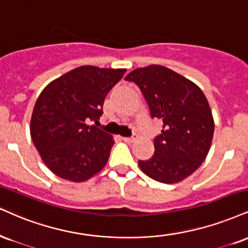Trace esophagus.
<instances>
[{
  "label": "esophagus",
  "instance_id": "obj_1",
  "mask_svg": "<svg viewBox=\"0 0 248 248\" xmlns=\"http://www.w3.org/2000/svg\"><path fill=\"white\" fill-rule=\"evenodd\" d=\"M122 140H124V142L132 143V142H134L136 140V136L135 137H134V136H132V137H122Z\"/></svg>",
  "mask_w": 248,
  "mask_h": 248
}]
</instances>
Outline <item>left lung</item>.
Listing matches in <instances>:
<instances>
[{
  "mask_svg": "<svg viewBox=\"0 0 248 248\" xmlns=\"http://www.w3.org/2000/svg\"><path fill=\"white\" fill-rule=\"evenodd\" d=\"M126 80L134 82L147 101L153 119L163 121L155 137V154L139 160L148 177L163 184L184 180L207 157L214 136V119L201 89L163 65L133 70Z\"/></svg>",
  "mask_w": 248,
  "mask_h": 248,
  "instance_id": "1",
  "label": "left lung"
}]
</instances>
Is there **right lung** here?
Segmentation results:
<instances>
[{"mask_svg": "<svg viewBox=\"0 0 248 248\" xmlns=\"http://www.w3.org/2000/svg\"><path fill=\"white\" fill-rule=\"evenodd\" d=\"M126 73L82 65L44 89L31 118V137L46 166L74 183L103 170L114 141L98 124L106 94Z\"/></svg>", "mask_w": 248, "mask_h": 248, "instance_id": "obj_1", "label": "right lung"}]
</instances>
